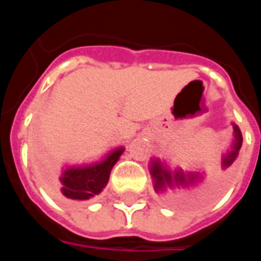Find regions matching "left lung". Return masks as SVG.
<instances>
[{
	"mask_svg": "<svg viewBox=\"0 0 261 261\" xmlns=\"http://www.w3.org/2000/svg\"><path fill=\"white\" fill-rule=\"evenodd\" d=\"M233 131H235V141L232 145V149L226 153L222 159V168L226 169L230 165L233 164V161L239 153V149L242 147V133L239 127L233 124ZM151 175L153 177V187L155 192L161 193V194H166L168 193V200L173 204H196L198 200H193V198H187L186 196H181L176 192L179 187H189L190 185H194L196 181L201 179L202 176L200 173H185L183 170H172L166 169L164 165L161 164V161L155 159L152 161L151 165Z\"/></svg>",
	"mask_w": 261,
	"mask_h": 261,
	"instance_id": "left-lung-1",
	"label": "left lung"
}]
</instances>
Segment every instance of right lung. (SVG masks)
<instances>
[{
	"label": "right lung",
	"instance_id": "add662e5",
	"mask_svg": "<svg viewBox=\"0 0 261 261\" xmlns=\"http://www.w3.org/2000/svg\"><path fill=\"white\" fill-rule=\"evenodd\" d=\"M123 151V148H117L100 162L68 168L60 179L57 197L63 201H85L96 197L108 185L110 172Z\"/></svg>",
	"mask_w": 261,
	"mask_h": 261
}]
</instances>
